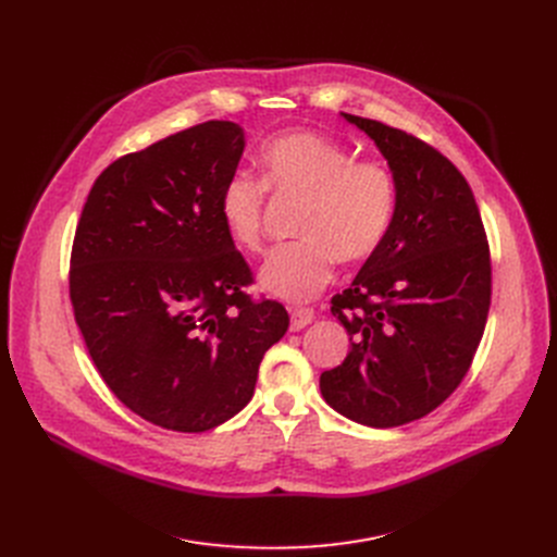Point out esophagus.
<instances>
[{
  "label": "esophagus",
  "mask_w": 557,
  "mask_h": 557,
  "mask_svg": "<svg viewBox=\"0 0 557 557\" xmlns=\"http://www.w3.org/2000/svg\"><path fill=\"white\" fill-rule=\"evenodd\" d=\"M313 318H315L313 309H290V332L305 330Z\"/></svg>",
  "instance_id": "obj_1"
}]
</instances>
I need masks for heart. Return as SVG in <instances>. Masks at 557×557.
Segmentation results:
<instances>
[{
  "label": "heart",
  "instance_id": "1",
  "mask_svg": "<svg viewBox=\"0 0 557 557\" xmlns=\"http://www.w3.org/2000/svg\"><path fill=\"white\" fill-rule=\"evenodd\" d=\"M261 181L234 173L219 194V216L227 237L244 250L261 246L267 189L302 198L296 216L300 242L275 248L259 271V286L273 298L302 302L332 275L336 259L366 261L391 230L397 183L379 160H357L343 144L309 131L282 133L259 151Z\"/></svg>",
  "mask_w": 557,
  "mask_h": 557
}]
</instances>
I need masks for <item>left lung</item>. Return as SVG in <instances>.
Listing matches in <instances>:
<instances>
[{"instance_id": "obj_1", "label": "left lung", "mask_w": 557, "mask_h": 557, "mask_svg": "<svg viewBox=\"0 0 557 557\" xmlns=\"http://www.w3.org/2000/svg\"><path fill=\"white\" fill-rule=\"evenodd\" d=\"M388 162L397 205L384 244L332 298L349 334L320 393L347 420L391 429L441 406L462 382L490 309V250L474 194L433 146L341 112Z\"/></svg>"}]
</instances>
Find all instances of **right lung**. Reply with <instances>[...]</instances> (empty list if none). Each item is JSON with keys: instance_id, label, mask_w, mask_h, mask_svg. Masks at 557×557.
Wrapping results in <instances>:
<instances>
[{"instance_id": "add662e5", "label": "right lung", "mask_w": 557, "mask_h": 557, "mask_svg": "<svg viewBox=\"0 0 557 557\" xmlns=\"http://www.w3.org/2000/svg\"><path fill=\"white\" fill-rule=\"evenodd\" d=\"M244 149L239 124L205 122L124 156L76 227L70 298L87 352L116 399L162 429L237 416L288 330L280 302L244 294L252 275L219 216Z\"/></svg>"}]
</instances>
